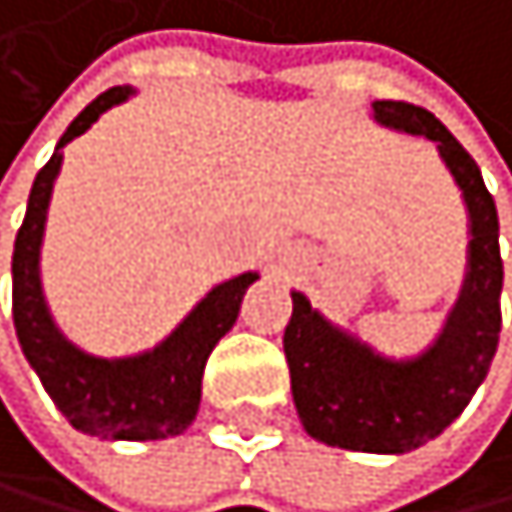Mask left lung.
I'll list each match as a JSON object with an SVG mask.
<instances>
[{"label": "left lung", "mask_w": 512, "mask_h": 512, "mask_svg": "<svg viewBox=\"0 0 512 512\" xmlns=\"http://www.w3.org/2000/svg\"><path fill=\"white\" fill-rule=\"evenodd\" d=\"M384 128L425 135L437 144L469 210L466 280L441 336L415 359H387L359 336L330 324L302 292H292L283 349L292 400L311 437L359 453H409L459 418L485 381L500 336L504 261L497 245V207L482 169L428 109L374 100Z\"/></svg>", "instance_id": "1"}]
</instances>
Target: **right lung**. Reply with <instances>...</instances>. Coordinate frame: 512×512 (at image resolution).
Instances as JSON below:
<instances>
[{
	"label": "right lung",
	"instance_id": "right-lung-1",
	"mask_svg": "<svg viewBox=\"0 0 512 512\" xmlns=\"http://www.w3.org/2000/svg\"><path fill=\"white\" fill-rule=\"evenodd\" d=\"M135 90L109 87L65 128L53 157L37 172L27 213L12 254V314L24 359L37 371L59 412L90 437L103 441H163L182 434L201 406L207 355L239 318L242 295L258 273H239L213 286L188 318L150 352L128 359H97L68 343L43 299L40 245L53 185L62 169V147L94 125L106 109L125 103Z\"/></svg>",
	"mask_w": 512,
	"mask_h": 512
}]
</instances>
